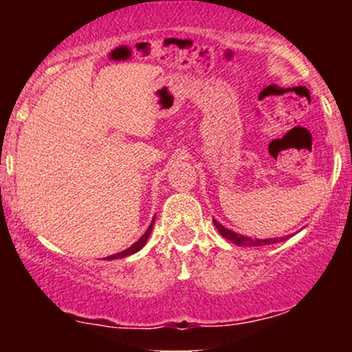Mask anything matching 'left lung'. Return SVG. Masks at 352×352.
Here are the masks:
<instances>
[{"instance_id":"1","label":"left lung","mask_w":352,"mask_h":352,"mask_svg":"<svg viewBox=\"0 0 352 352\" xmlns=\"http://www.w3.org/2000/svg\"><path fill=\"white\" fill-rule=\"evenodd\" d=\"M213 223H215V227L218 232L221 233V236H225L227 240L232 241V243H235L238 246H263V245H272V243H278V241H283L285 238L288 236H281V238H252V236H246V235H240V233L233 232V230L230 228H225L223 225L218 223V221L213 218Z\"/></svg>"}]
</instances>
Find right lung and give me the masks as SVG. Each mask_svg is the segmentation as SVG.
<instances>
[{"label":"right lung","mask_w":352,"mask_h":352,"mask_svg":"<svg viewBox=\"0 0 352 352\" xmlns=\"http://www.w3.org/2000/svg\"><path fill=\"white\" fill-rule=\"evenodd\" d=\"M153 221H155V217L152 218V223L148 225V228H147V232L144 233L142 236L139 238V240L135 241L134 245L132 246H129L127 250H124V252H120V253H117V254H111V256H107L106 260H117V258H124V256H131V254H134V253H137L139 252V250H142L144 246H145V243H147V240H148V236H151V233H152V228H153Z\"/></svg>","instance_id":"obj_1"}]
</instances>
